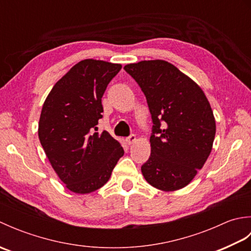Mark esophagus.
<instances>
[{"instance_id":"34e87169","label":"esophagus","mask_w":251,"mask_h":251,"mask_svg":"<svg viewBox=\"0 0 251 251\" xmlns=\"http://www.w3.org/2000/svg\"><path fill=\"white\" fill-rule=\"evenodd\" d=\"M137 141V137L135 135H130L128 138H126V142L127 145H132V143Z\"/></svg>"}]
</instances>
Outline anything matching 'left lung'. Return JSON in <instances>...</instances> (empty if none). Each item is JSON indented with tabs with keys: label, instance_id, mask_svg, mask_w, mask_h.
Returning a JSON list of instances; mask_svg holds the SVG:
<instances>
[{
	"label": "left lung",
	"instance_id": "8db88e82",
	"mask_svg": "<svg viewBox=\"0 0 251 251\" xmlns=\"http://www.w3.org/2000/svg\"><path fill=\"white\" fill-rule=\"evenodd\" d=\"M124 69L145 93L153 121L143 177L164 192L182 189L212 150L216 120L209 101L199 84L168 61L142 60Z\"/></svg>",
	"mask_w": 251,
	"mask_h": 251
}]
</instances>
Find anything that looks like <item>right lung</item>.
I'll use <instances>...</instances> for the list:
<instances>
[{"label": "right lung", "instance_id": "1", "mask_svg": "<svg viewBox=\"0 0 251 251\" xmlns=\"http://www.w3.org/2000/svg\"><path fill=\"white\" fill-rule=\"evenodd\" d=\"M122 69L120 63L84 59L74 65L47 96L39 121V139L66 188L88 194L108 182L124 155L121 143L97 130L101 98Z\"/></svg>", "mask_w": 251, "mask_h": 251}]
</instances>
